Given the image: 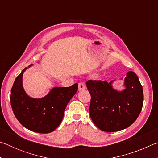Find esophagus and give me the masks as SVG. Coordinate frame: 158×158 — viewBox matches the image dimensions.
Returning a JSON list of instances; mask_svg holds the SVG:
<instances>
[{
    "mask_svg": "<svg viewBox=\"0 0 158 158\" xmlns=\"http://www.w3.org/2000/svg\"><path fill=\"white\" fill-rule=\"evenodd\" d=\"M85 85L83 82H79V90H85Z\"/></svg>",
    "mask_w": 158,
    "mask_h": 158,
    "instance_id": "1",
    "label": "esophagus"
}]
</instances>
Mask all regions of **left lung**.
<instances>
[{"instance_id": "left-lung-1", "label": "left lung", "mask_w": 158, "mask_h": 158, "mask_svg": "<svg viewBox=\"0 0 158 158\" xmlns=\"http://www.w3.org/2000/svg\"><path fill=\"white\" fill-rule=\"evenodd\" d=\"M113 81L89 80L90 94V116L99 129L107 132L125 129L135 122L142 109V85L137 74L128 72L125 78V89L118 91L112 88Z\"/></svg>"}]
</instances>
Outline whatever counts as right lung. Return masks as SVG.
Masks as SVG:
<instances>
[{
    "label": "right lung",
    "instance_id": "1",
    "mask_svg": "<svg viewBox=\"0 0 158 158\" xmlns=\"http://www.w3.org/2000/svg\"><path fill=\"white\" fill-rule=\"evenodd\" d=\"M26 68L17 76L11 89L10 102L17 119L28 130L49 133L59 126L67 105L78 90V84L69 87H55L44 98H32L22 85Z\"/></svg>",
    "mask_w": 158,
    "mask_h": 158
}]
</instances>
